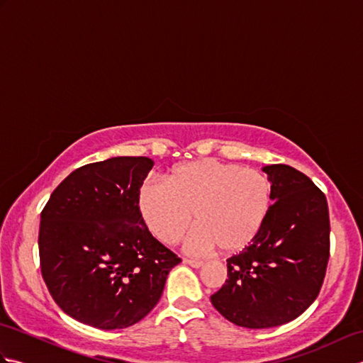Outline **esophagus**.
Returning <instances> with one entry per match:
<instances>
[{"label":"esophagus","instance_id":"esophagus-1","mask_svg":"<svg viewBox=\"0 0 363 363\" xmlns=\"http://www.w3.org/2000/svg\"><path fill=\"white\" fill-rule=\"evenodd\" d=\"M184 264H187L194 268H201L203 267V262L201 260H196V259H184Z\"/></svg>","mask_w":363,"mask_h":363}]
</instances>
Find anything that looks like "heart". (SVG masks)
<instances>
[{
  "instance_id": "heart-1",
  "label": "heart",
  "mask_w": 363,
  "mask_h": 363,
  "mask_svg": "<svg viewBox=\"0 0 363 363\" xmlns=\"http://www.w3.org/2000/svg\"><path fill=\"white\" fill-rule=\"evenodd\" d=\"M164 184H145L138 211L146 228L167 245L182 240L194 213L198 228L187 243L191 252H240L257 237L272 201L268 177L233 162L201 159L176 165Z\"/></svg>"
}]
</instances>
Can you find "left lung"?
I'll use <instances>...</instances> for the list:
<instances>
[{"label": "left lung", "mask_w": 363, "mask_h": 363, "mask_svg": "<svg viewBox=\"0 0 363 363\" xmlns=\"http://www.w3.org/2000/svg\"><path fill=\"white\" fill-rule=\"evenodd\" d=\"M272 199L250 246L228 259V279L211 301L237 326L267 329L298 318L321 290L329 260V209L323 191L296 168L264 167Z\"/></svg>", "instance_id": "obj_1"}]
</instances>
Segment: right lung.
<instances>
[{
    "label": "right lung",
    "instance_id": "right-lung-1",
    "mask_svg": "<svg viewBox=\"0 0 363 363\" xmlns=\"http://www.w3.org/2000/svg\"><path fill=\"white\" fill-rule=\"evenodd\" d=\"M154 162L112 157L68 174L42 211L43 281L72 318L112 330L135 325L159 303L181 262L151 235L138 191Z\"/></svg>",
    "mask_w": 363,
    "mask_h": 363
}]
</instances>
